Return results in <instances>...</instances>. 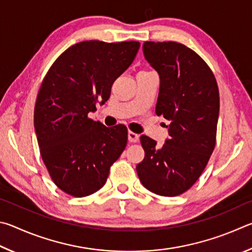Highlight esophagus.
Listing matches in <instances>:
<instances>
[{"label":"esophagus","instance_id":"obj_1","mask_svg":"<svg viewBox=\"0 0 252 252\" xmlns=\"http://www.w3.org/2000/svg\"><path fill=\"white\" fill-rule=\"evenodd\" d=\"M128 140L130 143H138L139 135L135 134L134 131H128Z\"/></svg>","mask_w":252,"mask_h":252}]
</instances>
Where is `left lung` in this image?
Segmentation results:
<instances>
[{"label": "left lung", "mask_w": 252, "mask_h": 252, "mask_svg": "<svg viewBox=\"0 0 252 252\" xmlns=\"http://www.w3.org/2000/svg\"><path fill=\"white\" fill-rule=\"evenodd\" d=\"M143 52L160 78L156 114L170 124L161 148L140 136L145 158L136 170L148 190L175 197L197 182L215 149L218 85L206 62L184 44L145 42Z\"/></svg>", "instance_id": "1"}]
</instances>
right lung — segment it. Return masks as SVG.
<instances>
[{
  "label": "right lung",
  "mask_w": 252,
  "mask_h": 252,
  "mask_svg": "<svg viewBox=\"0 0 252 252\" xmlns=\"http://www.w3.org/2000/svg\"><path fill=\"white\" fill-rule=\"evenodd\" d=\"M140 44L85 41L57 57L39 87L34 127L42 159L61 190L85 197L104 186L127 144L124 125L88 118L109 98L112 85L133 63Z\"/></svg>",
  "instance_id": "right-lung-1"
}]
</instances>
